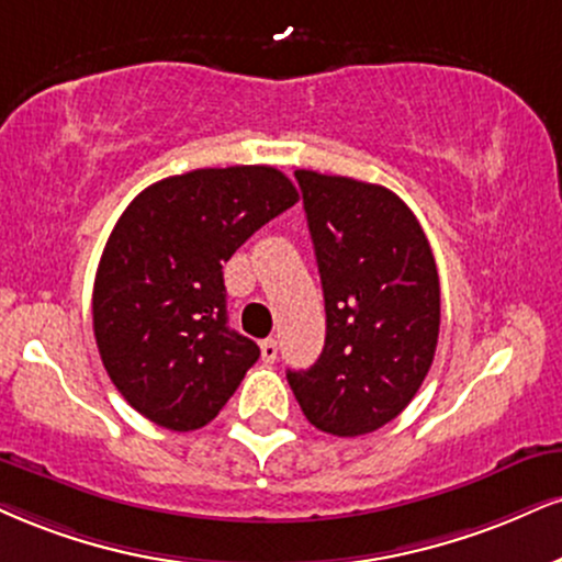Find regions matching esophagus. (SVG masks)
I'll return each instance as SVG.
<instances>
[{
	"mask_svg": "<svg viewBox=\"0 0 562 562\" xmlns=\"http://www.w3.org/2000/svg\"><path fill=\"white\" fill-rule=\"evenodd\" d=\"M261 358L263 363L277 361V340H272V337H269V340H261Z\"/></svg>",
	"mask_w": 562,
	"mask_h": 562,
	"instance_id": "obj_1",
	"label": "esophagus"
}]
</instances>
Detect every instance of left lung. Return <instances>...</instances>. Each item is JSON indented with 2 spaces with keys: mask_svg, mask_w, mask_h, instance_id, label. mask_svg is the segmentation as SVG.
I'll use <instances>...</instances> for the list:
<instances>
[{
  "mask_svg": "<svg viewBox=\"0 0 562 562\" xmlns=\"http://www.w3.org/2000/svg\"><path fill=\"white\" fill-rule=\"evenodd\" d=\"M319 263L327 337L319 361L288 371L303 416L335 437L384 427L435 361L439 277L408 206L382 186L295 170Z\"/></svg>",
  "mask_w": 562,
  "mask_h": 562,
  "instance_id": "left-lung-1",
  "label": "left lung"
}]
</instances>
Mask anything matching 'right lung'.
Returning a JSON list of instances; mask_svg holds the SVG:
<instances>
[{
  "label": "right lung",
  "instance_id": "add662e5",
  "mask_svg": "<svg viewBox=\"0 0 562 562\" xmlns=\"http://www.w3.org/2000/svg\"><path fill=\"white\" fill-rule=\"evenodd\" d=\"M299 201L267 165L206 167L140 191L93 282V335L120 395L172 431L206 427L259 358L227 327L222 263Z\"/></svg>",
  "mask_w": 562,
  "mask_h": 562
}]
</instances>
